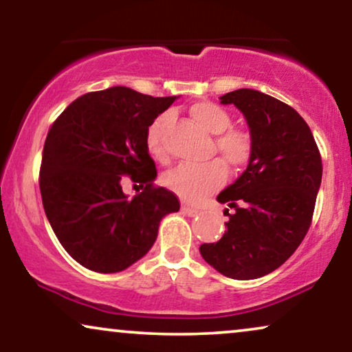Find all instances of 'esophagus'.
<instances>
[{
  "mask_svg": "<svg viewBox=\"0 0 352 352\" xmlns=\"http://www.w3.org/2000/svg\"><path fill=\"white\" fill-rule=\"evenodd\" d=\"M181 210H182V213H186L187 216L200 214V210L199 208H194V206H189V205H182Z\"/></svg>",
  "mask_w": 352,
  "mask_h": 352,
  "instance_id": "obj_1",
  "label": "esophagus"
}]
</instances>
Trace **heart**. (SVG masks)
Masks as SVG:
<instances>
[{
	"label": "heart",
	"mask_w": 352,
	"mask_h": 352,
	"mask_svg": "<svg viewBox=\"0 0 352 352\" xmlns=\"http://www.w3.org/2000/svg\"><path fill=\"white\" fill-rule=\"evenodd\" d=\"M190 115L205 131L216 134L213 152L219 153L220 158H214L205 165H181L168 171L163 182L168 189L179 195L187 201H200L205 197L213 194L228 179V165L232 170H242L252 162L254 153L253 134L245 128L230 126L232 117L221 105L200 100L190 107ZM171 122V113H160L148 124L146 131V146L155 160L166 163L170 158L168 153L165 133Z\"/></svg>",
	"instance_id": "obj_1"
}]
</instances>
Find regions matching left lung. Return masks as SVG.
Here are the masks:
<instances>
[{
	"instance_id": "8db88e82",
	"label": "left lung",
	"mask_w": 352,
	"mask_h": 352,
	"mask_svg": "<svg viewBox=\"0 0 352 352\" xmlns=\"http://www.w3.org/2000/svg\"><path fill=\"white\" fill-rule=\"evenodd\" d=\"M247 118L254 153L247 170L218 195L226 232L204 243L201 256L226 277L250 280L282 266L306 237L322 181V157L311 128L290 105L254 89L221 98Z\"/></svg>"
}]
</instances>
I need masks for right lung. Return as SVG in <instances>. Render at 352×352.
I'll use <instances>...</instances> for the list:
<instances>
[{"label": "right lung", "mask_w": 352, "mask_h": 352, "mask_svg": "<svg viewBox=\"0 0 352 352\" xmlns=\"http://www.w3.org/2000/svg\"><path fill=\"white\" fill-rule=\"evenodd\" d=\"M176 98L123 86L75 99L51 124L40 168L46 218L65 252L91 271L120 272L152 248L158 224L179 210L176 194L153 184L146 131ZM143 189L129 201L122 181Z\"/></svg>", "instance_id": "right-lung-1"}]
</instances>
